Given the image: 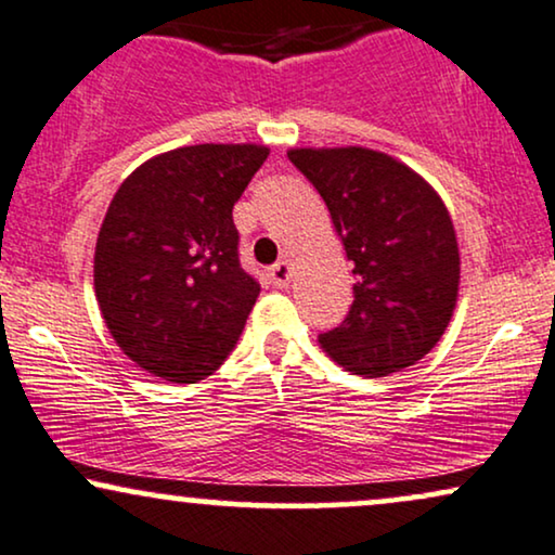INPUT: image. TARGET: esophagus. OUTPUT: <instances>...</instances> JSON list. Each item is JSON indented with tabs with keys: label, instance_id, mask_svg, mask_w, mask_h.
I'll list each match as a JSON object with an SVG mask.
<instances>
[{
	"label": "esophagus",
	"instance_id": "34e87169",
	"mask_svg": "<svg viewBox=\"0 0 555 555\" xmlns=\"http://www.w3.org/2000/svg\"><path fill=\"white\" fill-rule=\"evenodd\" d=\"M269 279H271V284L276 286V289H286V286H289V282H292V266H289V261L273 263L271 269H269Z\"/></svg>",
	"mask_w": 555,
	"mask_h": 555
}]
</instances>
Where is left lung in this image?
<instances>
[{"mask_svg":"<svg viewBox=\"0 0 555 555\" xmlns=\"http://www.w3.org/2000/svg\"><path fill=\"white\" fill-rule=\"evenodd\" d=\"M353 263V305L320 335L335 363L389 376L430 353L459 299L461 258L438 192L402 160L371 149H292Z\"/></svg>","mask_w":555,"mask_h":555,"instance_id":"left-lung-1","label":"left lung"}]
</instances>
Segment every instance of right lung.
Here are the masks:
<instances>
[{
    "label": "right lung",
    "instance_id": "right-lung-1",
    "mask_svg": "<svg viewBox=\"0 0 555 555\" xmlns=\"http://www.w3.org/2000/svg\"><path fill=\"white\" fill-rule=\"evenodd\" d=\"M266 145H186L138 166L112 196L94 292L130 361L173 384L220 369L261 286L241 269L233 207Z\"/></svg>",
    "mask_w": 555,
    "mask_h": 555
}]
</instances>
